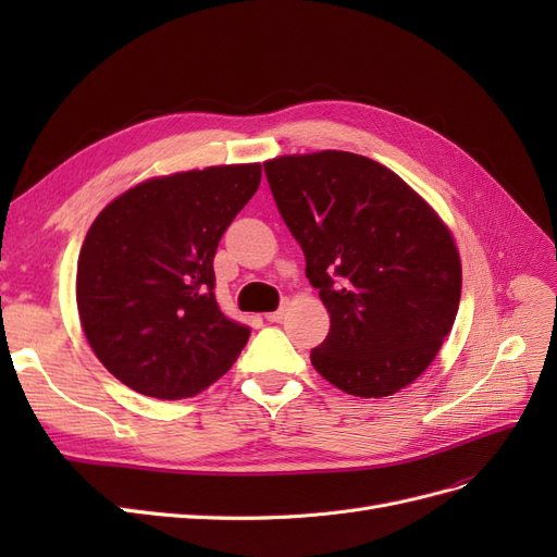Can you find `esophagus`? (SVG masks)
Returning a JSON list of instances; mask_svg holds the SVG:
<instances>
[{"label": "esophagus", "mask_w": 557, "mask_h": 557, "mask_svg": "<svg viewBox=\"0 0 557 557\" xmlns=\"http://www.w3.org/2000/svg\"><path fill=\"white\" fill-rule=\"evenodd\" d=\"M264 318L269 320V323H278V320L283 318V311H281V309H278V311H272V313H267Z\"/></svg>", "instance_id": "esophagus-1"}]
</instances>
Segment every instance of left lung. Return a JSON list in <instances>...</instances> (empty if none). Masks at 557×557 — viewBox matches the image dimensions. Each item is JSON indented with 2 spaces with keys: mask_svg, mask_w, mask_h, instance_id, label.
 Instances as JSON below:
<instances>
[{
  "mask_svg": "<svg viewBox=\"0 0 557 557\" xmlns=\"http://www.w3.org/2000/svg\"><path fill=\"white\" fill-rule=\"evenodd\" d=\"M264 174L330 313L315 372L356 397L413 383L460 307V256L442 218L395 172L346 150L274 158Z\"/></svg>",
  "mask_w": 557,
  "mask_h": 557,
  "instance_id": "1",
  "label": "left lung"
}]
</instances>
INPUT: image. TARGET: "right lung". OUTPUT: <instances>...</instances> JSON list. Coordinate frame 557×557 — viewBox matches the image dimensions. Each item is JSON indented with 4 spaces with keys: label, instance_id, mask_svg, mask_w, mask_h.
<instances>
[{
    "label": "right lung",
    "instance_id": "add662e5",
    "mask_svg": "<svg viewBox=\"0 0 557 557\" xmlns=\"http://www.w3.org/2000/svg\"><path fill=\"white\" fill-rule=\"evenodd\" d=\"M260 178V164L150 178L95 218L78 256V315L99 362L132 391L193 397L246 346L250 330L215 301L213 258Z\"/></svg>",
    "mask_w": 557,
    "mask_h": 557
}]
</instances>
